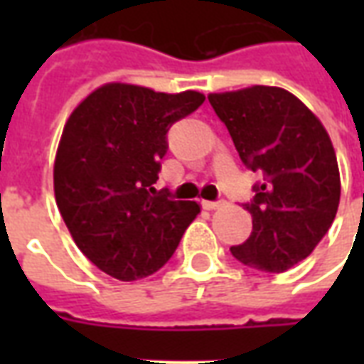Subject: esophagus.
I'll list each match as a JSON object with an SVG mask.
<instances>
[{
  "label": "esophagus",
  "instance_id": "34e87169",
  "mask_svg": "<svg viewBox=\"0 0 364 364\" xmlns=\"http://www.w3.org/2000/svg\"><path fill=\"white\" fill-rule=\"evenodd\" d=\"M203 206L206 210H216V208L224 206V200H203Z\"/></svg>",
  "mask_w": 364,
  "mask_h": 364
}]
</instances>
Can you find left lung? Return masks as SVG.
Masks as SVG:
<instances>
[{"label": "left lung", "mask_w": 364, "mask_h": 364, "mask_svg": "<svg viewBox=\"0 0 364 364\" xmlns=\"http://www.w3.org/2000/svg\"><path fill=\"white\" fill-rule=\"evenodd\" d=\"M240 158L263 171L245 210L253 230L230 252L247 267L282 273L306 259L336 218L341 179L336 150L321 120L282 87L252 85L210 93Z\"/></svg>", "instance_id": "1"}]
</instances>
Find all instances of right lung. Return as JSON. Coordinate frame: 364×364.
Instances as JSON below:
<instances>
[{"label":"right lung","mask_w":364,"mask_h":364,"mask_svg":"<svg viewBox=\"0 0 364 364\" xmlns=\"http://www.w3.org/2000/svg\"><path fill=\"white\" fill-rule=\"evenodd\" d=\"M198 91L161 93L105 83L68 117L54 159V197L75 245L119 281H138L166 265L200 213L195 200L158 193L167 130L197 111Z\"/></svg>","instance_id":"right-lung-1"}]
</instances>
